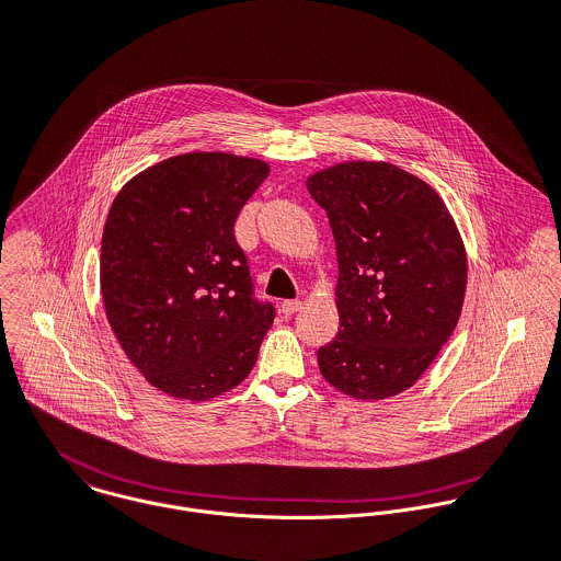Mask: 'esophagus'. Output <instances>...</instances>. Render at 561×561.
Here are the masks:
<instances>
[{"label": "esophagus", "instance_id": "obj_1", "mask_svg": "<svg viewBox=\"0 0 561 561\" xmlns=\"http://www.w3.org/2000/svg\"><path fill=\"white\" fill-rule=\"evenodd\" d=\"M302 309V302L300 300H283L280 302V313L283 316H294L296 311Z\"/></svg>", "mask_w": 561, "mask_h": 561}]
</instances>
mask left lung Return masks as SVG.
I'll return each mask as SVG.
<instances>
[{
	"label": "left lung",
	"mask_w": 561,
	"mask_h": 561,
	"mask_svg": "<svg viewBox=\"0 0 561 561\" xmlns=\"http://www.w3.org/2000/svg\"><path fill=\"white\" fill-rule=\"evenodd\" d=\"M307 188L340 265V333L318 351L320 373L353 398L396 396L457 327L468 280L459 230L435 188L389 163H340Z\"/></svg>",
	"instance_id": "obj_1"
}]
</instances>
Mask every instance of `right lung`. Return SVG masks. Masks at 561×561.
Segmentation results:
<instances>
[{
	"mask_svg": "<svg viewBox=\"0 0 561 561\" xmlns=\"http://www.w3.org/2000/svg\"><path fill=\"white\" fill-rule=\"evenodd\" d=\"M267 174L259 159L188 152L137 174L108 210L100 256L108 324L137 370L174 398L237 387L274 322L234 239L239 210Z\"/></svg>",
	"mask_w": 561,
	"mask_h": 561,
	"instance_id": "1",
	"label": "right lung"
}]
</instances>
